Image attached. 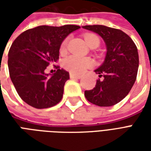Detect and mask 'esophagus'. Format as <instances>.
<instances>
[{
  "mask_svg": "<svg viewBox=\"0 0 151 151\" xmlns=\"http://www.w3.org/2000/svg\"><path fill=\"white\" fill-rule=\"evenodd\" d=\"M69 76H70V78H75V79H80L82 77V75L74 74V73H70V74H69Z\"/></svg>",
  "mask_w": 151,
  "mask_h": 151,
  "instance_id": "esophagus-1",
  "label": "esophagus"
}]
</instances>
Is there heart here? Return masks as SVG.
<instances>
[{
  "instance_id": "obj_1",
  "label": "heart",
  "mask_w": 151,
  "mask_h": 151,
  "mask_svg": "<svg viewBox=\"0 0 151 151\" xmlns=\"http://www.w3.org/2000/svg\"><path fill=\"white\" fill-rule=\"evenodd\" d=\"M84 39H85L86 42L88 44L89 47H98L99 45V43H100L98 36L94 34H85L84 35ZM67 43H68V40L65 39L60 44V52L61 53L65 52ZM91 60L87 57H81V56L72 55V56H68L67 58L65 59L63 65L66 70H68L72 73H82L87 68L91 65Z\"/></svg>"
}]
</instances>
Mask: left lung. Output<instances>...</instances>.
I'll return each instance as SVG.
<instances>
[{
  "label": "left lung",
  "mask_w": 151,
  "mask_h": 151,
  "mask_svg": "<svg viewBox=\"0 0 151 151\" xmlns=\"http://www.w3.org/2000/svg\"><path fill=\"white\" fill-rule=\"evenodd\" d=\"M84 29L94 31L104 40L107 54L104 62L95 72L99 78L95 87L85 91L89 102L99 107H110L121 101L136 81L139 58L133 40L119 29L103 25H89Z\"/></svg>",
  "instance_id": "8db88e82"
}]
</instances>
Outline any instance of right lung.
I'll return each mask as SVG.
<instances>
[{"label": "right lung", "mask_w": 151, "mask_h": 151, "mask_svg": "<svg viewBox=\"0 0 151 151\" xmlns=\"http://www.w3.org/2000/svg\"><path fill=\"white\" fill-rule=\"evenodd\" d=\"M79 26H40L22 32L12 43L8 54L9 77L18 95L31 107L43 109L57 104L63 97L69 73L58 65L51 77L47 66L59 60L60 46Z\"/></svg>", "instance_id": "1"}]
</instances>
